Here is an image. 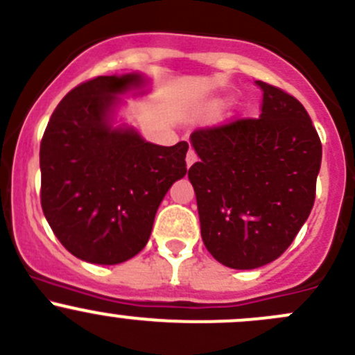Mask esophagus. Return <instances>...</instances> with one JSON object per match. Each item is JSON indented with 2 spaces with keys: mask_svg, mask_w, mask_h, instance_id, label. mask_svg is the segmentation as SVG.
Wrapping results in <instances>:
<instances>
[{
  "mask_svg": "<svg viewBox=\"0 0 355 355\" xmlns=\"http://www.w3.org/2000/svg\"><path fill=\"white\" fill-rule=\"evenodd\" d=\"M196 161H198V156H196V153L191 149V151L187 153V156H185V163H187V168H191L192 164L196 163Z\"/></svg>",
  "mask_w": 355,
  "mask_h": 355,
  "instance_id": "obj_1",
  "label": "esophagus"
}]
</instances>
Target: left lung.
I'll return each instance as SVG.
<instances>
[{"label":"left lung","mask_w":355,"mask_h":355,"mask_svg":"<svg viewBox=\"0 0 355 355\" xmlns=\"http://www.w3.org/2000/svg\"><path fill=\"white\" fill-rule=\"evenodd\" d=\"M256 120L198 130L189 170L200 235L218 263L254 270L287 250L309 218L321 166V141L306 108L257 80Z\"/></svg>","instance_id":"obj_1"}]
</instances>
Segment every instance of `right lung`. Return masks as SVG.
Instances as JSON below:
<instances>
[{"mask_svg": "<svg viewBox=\"0 0 355 355\" xmlns=\"http://www.w3.org/2000/svg\"><path fill=\"white\" fill-rule=\"evenodd\" d=\"M141 71L103 75L71 89L41 142V204L68 252L92 264H120L151 237L166 192L185 177L189 144L157 146L118 123L121 96H144Z\"/></svg>", "mask_w": 355, "mask_h": 355, "instance_id": "right-lung-1", "label": "right lung"}]
</instances>
